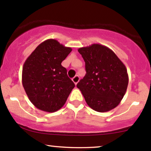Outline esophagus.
<instances>
[{
    "label": "esophagus",
    "mask_w": 151,
    "mask_h": 151,
    "mask_svg": "<svg viewBox=\"0 0 151 151\" xmlns=\"http://www.w3.org/2000/svg\"><path fill=\"white\" fill-rule=\"evenodd\" d=\"M72 81H73V82L74 83V84H77V83H78V81H79V77H78V76H75V77L72 78Z\"/></svg>",
    "instance_id": "obj_1"
}]
</instances>
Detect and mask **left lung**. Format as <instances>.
Wrapping results in <instances>:
<instances>
[{
  "label": "left lung",
  "instance_id": "8db88e82",
  "mask_svg": "<svg viewBox=\"0 0 151 151\" xmlns=\"http://www.w3.org/2000/svg\"><path fill=\"white\" fill-rule=\"evenodd\" d=\"M86 74L77 84L88 106L98 112L116 107L125 95L129 76L124 64L111 50L100 44L80 47Z\"/></svg>",
  "mask_w": 151,
  "mask_h": 151
}]
</instances>
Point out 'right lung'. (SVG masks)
Masks as SVG:
<instances>
[{
	"instance_id": "add662e5",
	"label": "right lung",
	"mask_w": 151,
	"mask_h": 151,
	"mask_svg": "<svg viewBox=\"0 0 151 151\" xmlns=\"http://www.w3.org/2000/svg\"><path fill=\"white\" fill-rule=\"evenodd\" d=\"M72 48L48 39L38 45L22 67V82L26 94L36 108L57 111L65 105L75 86L61 63Z\"/></svg>"
}]
</instances>
